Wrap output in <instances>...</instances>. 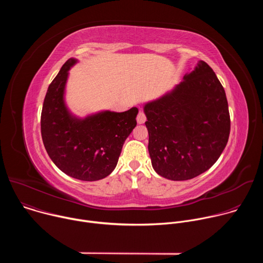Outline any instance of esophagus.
<instances>
[{
	"label": "esophagus",
	"instance_id": "esophagus-1",
	"mask_svg": "<svg viewBox=\"0 0 263 263\" xmlns=\"http://www.w3.org/2000/svg\"><path fill=\"white\" fill-rule=\"evenodd\" d=\"M136 121H137L138 124H143V123L146 121V118H145V115L143 114V111H139V112H138Z\"/></svg>",
	"mask_w": 263,
	"mask_h": 263
}]
</instances>
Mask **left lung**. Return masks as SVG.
<instances>
[{
    "mask_svg": "<svg viewBox=\"0 0 263 263\" xmlns=\"http://www.w3.org/2000/svg\"><path fill=\"white\" fill-rule=\"evenodd\" d=\"M143 112L152 166L163 178L183 181L203 174L228 142L226 92L205 61L171 90L144 103Z\"/></svg>",
    "mask_w": 263,
    "mask_h": 263,
    "instance_id": "1",
    "label": "left lung"
}]
</instances>
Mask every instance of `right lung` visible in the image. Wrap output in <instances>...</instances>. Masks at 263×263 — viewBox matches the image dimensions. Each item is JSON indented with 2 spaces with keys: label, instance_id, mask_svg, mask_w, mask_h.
<instances>
[{
  "label": "right lung",
  "instance_id": "obj_1",
  "mask_svg": "<svg viewBox=\"0 0 263 263\" xmlns=\"http://www.w3.org/2000/svg\"><path fill=\"white\" fill-rule=\"evenodd\" d=\"M78 59L69 58L50 84L42 111V136L47 153L67 176L97 181L116 168L125 140L136 127L138 109L124 112L101 110L80 118L65 101L69 69Z\"/></svg>",
  "mask_w": 263,
  "mask_h": 263
}]
</instances>
